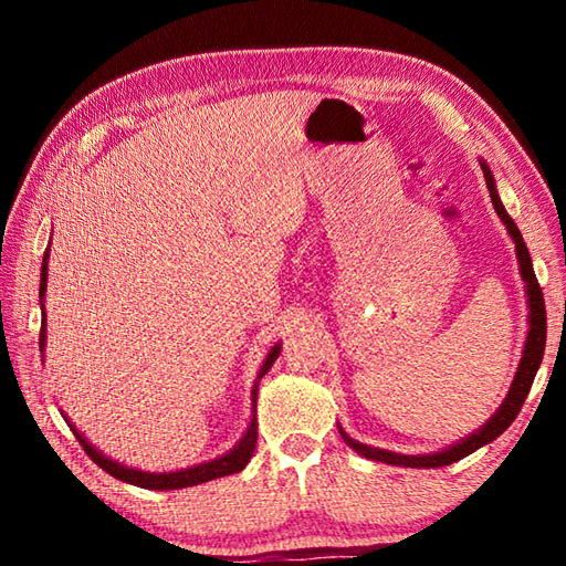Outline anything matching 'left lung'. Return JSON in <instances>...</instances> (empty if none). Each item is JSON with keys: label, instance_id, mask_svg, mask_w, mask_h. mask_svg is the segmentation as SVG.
<instances>
[{"label": "left lung", "instance_id": "8db88e82", "mask_svg": "<svg viewBox=\"0 0 566 566\" xmlns=\"http://www.w3.org/2000/svg\"><path fill=\"white\" fill-rule=\"evenodd\" d=\"M479 165H482L484 171V179H486V189H490V197H492V205L496 209V214L506 227V232L514 239V247H516V262H520V274L524 280L526 286V306H530V314H526V322H530V329H526V339H524V349H522V359H520V367L514 371V379H512V387L506 391L504 401L500 405V409L494 411V415L484 421L482 427L474 429L472 434H467L464 439H459V442L444 447L442 452H432V454H397V452H389V449H379V447H369V444H361L357 439H352L344 429L337 424L339 434L347 447H352L354 452L361 454L364 459H371V462H381V464H395V467H411V469H434V467H447L452 462H459V459H464L467 454L476 452L479 447L494 442L496 437L502 432H506V427L512 424L520 415V409L524 405L526 395H530L532 389V381L536 377V369H539L542 357H544V344H547V310H544V294H542V286L536 282V274H534V266H532V256H530V249H526L522 232L516 229L514 219L506 214V209L502 205L500 195H496V181L490 165H486L484 159H479Z\"/></svg>", "mask_w": 566, "mask_h": 566}]
</instances>
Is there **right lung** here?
<instances>
[{
  "label": "right lung",
  "mask_w": 566,
  "mask_h": 566,
  "mask_svg": "<svg viewBox=\"0 0 566 566\" xmlns=\"http://www.w3.org/2000/svg\"><path fill=\"white\" fill-rule=\"evenodd\" d=\"M46 260H50V249H46V252H44L42 280H40V304H42L40 352H44V347H46V312H44ZM280 352H282V342H276L274 347L270 349V354H266V359L262 361L260 375H256V379H254V387H252V419H249L244 434L239 437V442L232 449H229L227 454L209 459V462H202V464H195V467H187V469H175V472H145V469H134V467H127V464H119L117 459L104 457L97 447L87 442V437H84L80 429L72 424L70 419H66V417L64 419H66V424H70V429L74 432V437L80 439V444L84 447V452L90 454L92 462L99 464L104 472L112 474L114 479H119V482L142 486V490H185V486L212 482V479L242 472V469L249 464V459H252L254 447H256V391H260V379L266 375V371L272 369V364L276 361V357H280Z\"/></svg>",
  "instance_id": "1"
}]
</instances>
